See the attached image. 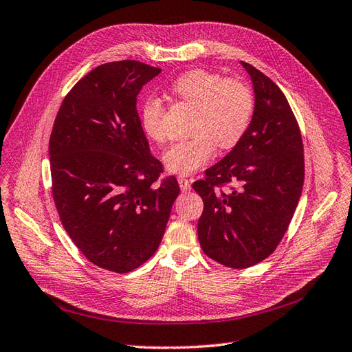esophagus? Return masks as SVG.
Here are the masks:
<instances>
[{"label":"esophagus","mask_w":352,"mask_h":352,"mask_svg":"<svg viewBox=\"0 0 352 352\" xmlns=\"http://www.w3.org/2000/svg\"><path fill=\"white\" fill-rule=\"evenodd\" d=\"M178 184H179V188H182V192H188V190L192 188V179L178 177Z\"/></svg>","instance_id":"1"}]
</instances>
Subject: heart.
<instances>
[{
  "mask_svg": "<svg viewBox=\"0 0 352 352\" xmlns=\"http://www.w3.org/2000/svg\"><path fill=\"white\" fill-rule=\"evenodd\" d=\"M173 93L196 109L190 126L193 137L169 146L164 165L173 174L190 175L205 166L215 155V144L230 148L245 135L254 116V96L237 79L195 69L177 78ZM140 124L153 142H164V103L157 97L146 98L140 109Z\"/></svg>",
  "mask_w": 352,
  "mask_h": 352,
  "instance_id": "1",
  "label": "heart"
}]
</instances>
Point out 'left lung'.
<instances>
[{"label":"left lung","instance_id":"1","mask_svg":"<svg viewBox=\"0 0 352 352\" xmlns=\"http://www.w3.org/2000/svg\"><path fill=\"white\" fill-rule=\"evenodd\" d=\"M254 87L245 135L193 183L204 200L197 236L204 252L230 268L252 267L283 239L304 186V147L285 94L252 65L240 62ZM227 182L236 187L219 190Z\"/></svg>","mask_w":352,"mask_h":352}]
</instances>
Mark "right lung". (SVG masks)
Wrapping results in <instances>:
<instances>
[{
  "label": "right lung",
  "mask_w": 352,
  "mask_h": 352,
  "mask_svg": "<svg viewBox=\"0 0 352 352\" xmlns=\"http://www.w3.org/2000/svg\"><path fill=\"white\" fill-rule=\"evenodd\" d=\"M160 74L135 60L96 67L65 97L50 137L53 197L69 237L89 263L128 273L152 256L179 193L157 183L137 97Z\"/></svg>",
  "instance_id": "1"
}]
</instances>
